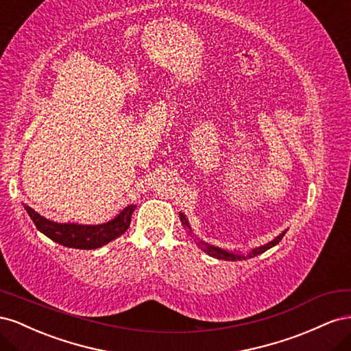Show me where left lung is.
<instances>
[{"label": "left lung", "instance_id": "left-lung-1", "mask_svg": "<svg viewBox=\"0 0 351 351\" xmlns=\"http://www.w3.org/2000/svg\"><path fill=\"white\" fill-rule=\"evenodd\" d=\"M179 217H181V222H182V225L188 229V234L191 235V237H194V235H193V229H191V226H189V223H188V219H186V216L181 212V213H179ZM285 232H287V231H284L282 234H279L276 238H274V239H272V241H269V243H267V244H265V245H260V247L253 248L252 252H250L247 256H244V254H241V253L228 252V250L215 247V245H212V244H207V243H204V241H203V239H199V238H195L194 241H195V244H197L199 248H202L204 253H207L208 256L216 257V258H220V260H232V262H237V260H245V258H248V257H253V256H257V254H262V253H265V252H266V250L275 247V245H276V244H278L279 241H281V239L284 238Z\"/></svg>", "mask_w": 351, "mask_h": 351}]
</instances>
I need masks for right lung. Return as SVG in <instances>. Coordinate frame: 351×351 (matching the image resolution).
<instances>
[{
    "instance_id": "right-lung-1",
    "label": "right lung",
    "mask_w": 351,
    "mask_h": 351,
    "mask_svg": "<svg viewBox=\"0 0 351 351\" xmlns=\"http://www.w3.org/2000/svg\"><path fill=\"white\" fill-rule=\"evenodd\" d=\"M135 204L126 206L114 219L101 225H79V223H57L36 213L32 207L25 206L27 215L39 232L47 235L54 243L69 248L94 250L99 248L117 237L126 232L131 225V217L135 210Z\"/></svg>"
}]
</instances>
